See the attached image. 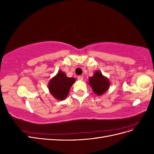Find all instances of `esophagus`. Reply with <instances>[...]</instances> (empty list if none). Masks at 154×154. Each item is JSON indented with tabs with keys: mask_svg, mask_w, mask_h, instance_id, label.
<instances>
[{
	"mask_svg": "<svg viewBox=\"0 0 154 154\" xmlns=\"http://www.w3.org/2000/svg\"><path fill=\"white\" fill-rule=\"evenodd\" d=\"M78 80H80V81H82L83 80V77L82 76H78Z\"/></svg>",
	"mask_w": 154,
	"mask_h": 154,
	"instance_id": "esophagus-1",
	"label": "esophagus"
}]
</instances>
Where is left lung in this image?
Returning a JSON list of instances; mask_svg holds the SVG:
<instances>
[{"label": "left lung", "mask_w": 154, "mask_h": 154, "mask_svg": "<svg viewBox=\"0 0 154 154\" xmlns=\"http://www.w3.org/2000/svg\"><path fill=\"white\" fill-rule=\"evenodd\" d=\"M88 83L95 94L97 95L103 94L110 86L108 79L103 76L99 71H96L94 76L88 78Z\"/></svg>", "instance_id": "obj_1"}]
</instances>
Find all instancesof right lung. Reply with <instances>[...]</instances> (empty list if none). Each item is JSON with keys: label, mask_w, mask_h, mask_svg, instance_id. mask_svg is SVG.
<instances>
[{"label": "right lung", "mask_w": 154, "mask_h": 154, "mask_svg": "<svg viewBox=\"0 0 154 154\" xmlns=\"http://www.w3.org/2000/svg\"><path fill=\"white\" fill-rule=\"evenodd\" d=\"M75 81L74 78H69L62 71H59L49 83L48 87L51 94L56 99L64 100L69 94L70 88Z\"/></svg>", "instance_id": "add662e5"}]
</instances>
